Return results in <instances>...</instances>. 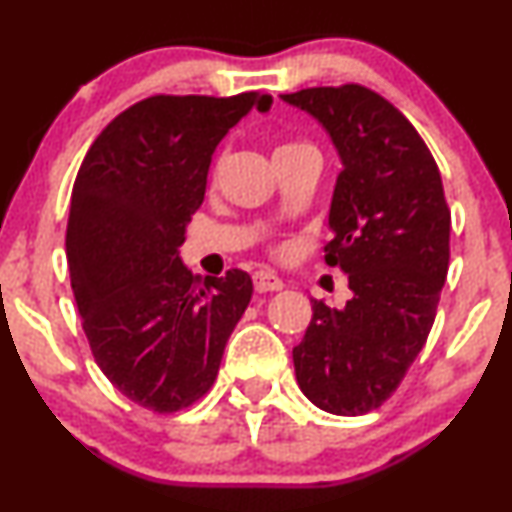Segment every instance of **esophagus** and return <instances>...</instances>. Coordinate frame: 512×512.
<instances>
[{"label": "esophagus", "mask_w": 512, "mask_h": 512, "mask_svg": "<svg viewBox=\"0 0 512 512\" xmlns=\"http://www.w3.org/2000/svg\"><path fill=\"white\" fill-rule=\"evenodd\" d=\"M252 281H255V289L260 293L284 289V281H281L274 272H269V269H260V272L252 274Z\"/></svg>", "instance_id": "34e87169"}]
</instances>
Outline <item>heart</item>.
Masks as SVG:
<instances>
[{"instance_id":"heart-1","label":"heart","mask_w":512,"mask_h":512,"mask_svg":"<svg viewBox=\"0 0 512 512\" xmlns=\"http://www.w3.org/2000/svg\"><path fill=\"white\" fill-rule=\"evenodd\" d=\"M310 144H305V142H284V144H279L274 149V156H279V154H289V151H298V149H308Z\"/></svg>"}]
</instances>
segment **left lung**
I'll return each mask as SVG.
<instances>
[{
    "mask_svg": "<svg viewBox=\"0 0 512 512\" xmlns=\"http://www.w3.org/2000/svg\"><path fill=\"white\" fill-rule=\"evenodd\" d=\"M327 129L342 158L325 262L349 274L342 310L313 301L293 349L303 395L361 416L390 399L428 332L450 262V209L431 151L390 101L361 84L284 93Z\"/></svg>",
    "mask_w": 512,
    "mask_h": 512,
    "instance_id": "obj_1",
    "label": "left lung"
}]
</instances>
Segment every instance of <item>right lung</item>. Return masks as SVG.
<instances>
[{"label": "right lung", "mask_w": 512, "mask_h": 512, "mask_svg": "<svg viewBox=\"0 0 512 512\" xmlns=\"http://www.w3.org/2000/svg\"><path fill=\"white\" fill-rule=\"evenodd\" d=\"M269 105L257 91L144 98L98 134L76 173L67 262L81 325L105 378L156 414L207 395L252 298L248 272L199 281L178 248L214 149Z\"/></svg>", "instance_id": "1"}]
</instances>
